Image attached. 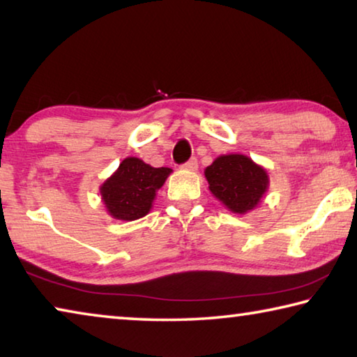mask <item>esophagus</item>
I'll return each instance as SVG.
<instances>
[{
	"mask_svg": "<svg viewBox=\"0 0 357 357\" xmlns=\"http://www.w3.org/2000/svg\"><path fill=\"white\" fill-rule=\"evenodd\" d=\"M183 168H184V170H187V172H197V168H198L197 159H190L189 162H185V164L183 165Z\"/></svg>",
	"mask_w": 357,
	"mask_h": 357,
	"instance_id": "obj_1",
	"label": "esophagus"
}]
</instances>
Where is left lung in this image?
I'll list each match as a JSON object with an SVG mask.
<instances>
[{"instance_id":"1","label":"left lung","mask_w":357,"mask_h":357,"mask_svg":"<svg viewBox=\"0 0 357 357\" xmlns=\"http://www.w3.org/2000/svg\"><path fill=\"white\" fill-rule=\"evenodd\" d=\"M204 176L211 193L234 214H247L255 209L269 189L266 168L244 154L219 155L206 167Z\"/></svg>"}]
</instances>
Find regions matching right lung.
Here are the masks:
<instances>
[{"mask_svg":"<svg viewBox=\"0 0 357 357\" xmlns=\"http://www.w3.org/2000/svg\"><path fill=\"white\" fill-rule=\"evenodd\" d=\"M172 168H154L138 157H126L100 185V197L113 219L132 222L146 215Z\"/></svg>","mask_w":357,"mask_h":357,"instance_id":"right-lung-1","label":"right lung"}]
</instances>
